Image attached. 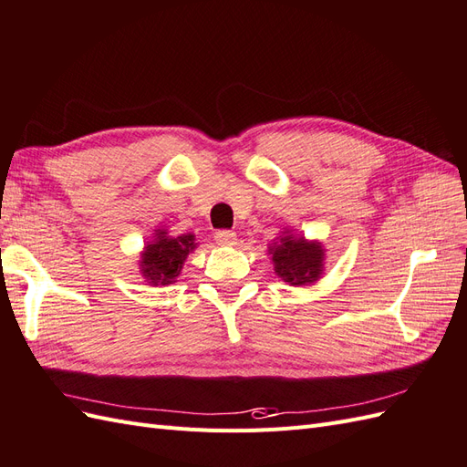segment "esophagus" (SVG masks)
<instances>
[{
    "instance_id": "34e87169",
    "label": "esophagus",
    "mask_w": 467,
    "mask_h": 467,
    "mask_svg": "<svg viewBox=\"0 0 467 467\" xmlns=\"http://www.w3.org/2000/svg\"><path fill=\"white\" fill-rule=\"evenodd\" d=\"M214 239H216L218 245H223V247H232V245L237 244V235L230 230H218L214 234Z\"/></svg>"
}]
</instances>
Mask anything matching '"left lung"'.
I'll return each instance as SVG.
<instances>
[{
    "instance_id": "8db88e82",
    "label": "left lung",
    "mask_w": 467,
    "mask_h": 467,
    "mask_svg": "<svg viewBox=\"0 0 467 467\" xmlns=\"http://www.w3.org/2000/svg\"><path fill=\"white\" fill-rule=\"evenodd\" d=\"M271 253L278 276L294 286L314 282L321 275L323 249L316 244H307L304 237H282V242Z\"/></svg>"
}]
</instances>
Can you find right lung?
Segmentation results:
<instances>
[{
	"mask_svg": "<svg viewBox=\"0 0 467 467\" xmlns=\"http://www.w3.org/2000/svg\"><path fill=\"white\" fill-rule=\"evenodd\" d=\"M194 249V235L167 237L165 232L158 234V239L146 247L142 255V271L151 285H171L179 276L182 261L189 251Z\"/></svg>",
	"mask_w": 467,
	"mask_h": 467,
	"instance_id": "right-lung-1",
	"label": "right lung"
}]
</instances>
